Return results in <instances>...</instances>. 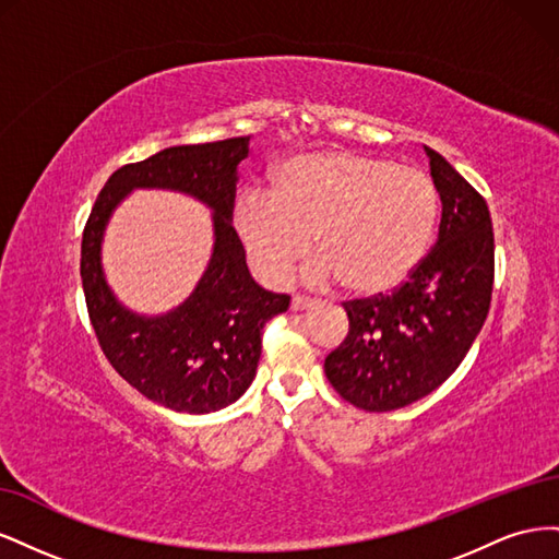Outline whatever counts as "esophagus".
Segmentation results:
<instances>
[{
  "label": "esophagus",
  "mask_w": 559,
  "mask_h": 559,
  "mask_svg": "<svg viewBox=\"0 0 559 559\" xmlns=\"http://www.w3.org/2000/svg\"><path fill=\"white\" fill-rule=\"evenodd\" d=\"M310 308H314L312 298H306V296H294L292 298V310L294 312H302V310H310Z\"/></svg>",
  "instance_id": "1"
}]
</instances>
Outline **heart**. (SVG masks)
Wrapping results in <instances>:
<instances>
[{"label": "heart", "instance_id": "1", "mask_svg": "<svg viewBox=\"0 0 559 559\" xmlns=\"http://www.w3.org/2000/svg\"><path fill=\"white\" fill-rule=\"evenodd\" d=\"M438 191L417 167L354 151H314L286 160L270 193H245L233 228L265 284L289 280L312 249V284L343 282L352 294L396 289L425 259Z\"/></svg>", "mask_w": 559, "mask_h": 559}]
</instances>
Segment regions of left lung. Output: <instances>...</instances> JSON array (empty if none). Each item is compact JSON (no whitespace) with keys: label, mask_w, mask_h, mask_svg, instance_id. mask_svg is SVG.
Masks as SVG:
<instances>
[{"label":"left lung","mask_w":559,"mask_h":559,"mask_svg":"<svg viewBox=\"0 0 559 559\" xmlns=\"http://www.w3.org/2000/svg\"><path fill=\"white\" fill-rule=\"evenodd\" d=\"M425 151L443 205L438 240L392 296L347 302L349 333L324 361L335 392L368 413L405 408L443 384L478 337L492 298L487 202L438 151Z\"/></svg>","instance_id":"obj_1"}]
</instances>
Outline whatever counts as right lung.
I'll use <instances>...</instances> for the list:
<instances>
[{
    "label": "right lung",
    "mask_w": 559,
    "mask_h": 559,
    "mask_svg": "<svg viewBox=\"0 0 559 559\" xmlns=\"http://www.w3.org/2000/svg\"><path fill=\"white\" fill-rule=\"evenodd\" d=\"M249 138L170 146L123 165L99 191L81 242V280L105 357L148 401L205 415L238 401L257 376L265 321L289 310V296L253 282L233 228L238 167ZM138 188L191 194L213 212V253L197 289L163 316L134 313L104 275L102 242L115 207Z\"/></svg>",
    "instance_id": "add662e5"
}]
</instances>
